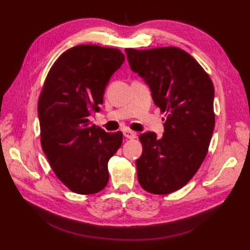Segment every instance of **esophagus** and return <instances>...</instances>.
Returning <instances> with one entry per match:
<instances>
[{
    "label": "esophagus",
    "mask_w": 250,
    "mask_h": 250,
    "mask_svg": "<svg viewBox=\"0 0 250 250\" xmlns=\"http://www.w3.org/2000/svg\"><path fill=\"white\" fill-rule=\"evenodd\" d=\"M124 136L126 137V139H129V140H133V139H135L136 133L133 131H131V130H125L124 131Z\"/></svg>",
    "instance_id": "esophagus-1"
}]
</instances>
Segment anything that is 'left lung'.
Returning a JSON list of instances; mask_svg holds the SVG:
<instances>
[{
	"instance_id": "1",
	"label": "left lung",
	"mask_w": 250,
	"mask_h": 250,
	"mask_svg": "<svg viewBox=\"0 0 250 250\" xmlns=\"http://www.w3.org/2000/svg\"><path fill=\"white\" fill-rule=\"evenodd\" d=\"M125 51L131 70L149 86L153 102L167 116L160 139L155 132L139 136L137 179L147 192L172 193L189 183L208 151L214 84L194 58L177 47Z\"/></svg>"
}]
</instances>
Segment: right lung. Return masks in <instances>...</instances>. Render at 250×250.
I'll return each instance as SVG.
<instances>
[{
    "label": "right lung",
    "instance_id": "right-lung-1",
    "mask_svg": "<svg viewBox=\"0 0 250 250\" xmlns=\"http://www.w3.org/2000/svg\"><path fill=\"white\" fill-rule=\"evenodd\" d=\"M125 56L117 48L78 45L58 58L42 89L41 144L60 182L78 194H94L108 183L107 163L122 144V132L90 125L105 88Z\"/></svg>",
    "mask_w": 250,
    "mask_h": 250
}]
</instances>
